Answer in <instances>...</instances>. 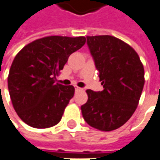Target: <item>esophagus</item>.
<instances>
[{
    "instance_id": "34e87169",
    "label": "esophagus",
    "mask_w": 160,
    "mask_h": 160,
    "mask_svg": "<svg viewBox=\"0 0 160 160\" xmlns=\"http://www.w3.org/2000/svg\"><path fill=\"white\" fill-rule=\"evenodd\" d=\"M81 90H83V88H78V87H76V88H75V91H81Z\"/></svg>"
}]
</instances>
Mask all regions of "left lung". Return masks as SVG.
<instances>
[{
	"instance_id": "8db88e82",
	"label": "left lung",
	"mask_w": 160,
	"mask_h": 160,
	"mask_svg": "<svg viewBox=\"0 0 160 160\" xmlns=\"http://www.w3.org/2000/svg\"><path fill=\"white\" fill-rule=\"evenodd\" d=\"M87 43L103 90H87L82 115L92 128L111 131L123 126L137 108L144 85L143 66L136 51L114 36H87Z\"/></svg>"
}]
</instances>
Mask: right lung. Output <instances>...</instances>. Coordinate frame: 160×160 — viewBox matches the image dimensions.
Wrapping results in <instances>:
<instances>
[{
  "label": "right lung",
  "mask_w": 160,
  "mask_h": 160,
  "mask_svg": "<svg viewBox=\"0 0 160 160\" xmlns=\"http://www.w3.org/2000/svg\"><path fill=\"white\" fill-rule=\"evenodd\" d=\"M85 42L84 36H47L30 42L15 57L8 90L15 111L27 125L46 128L60 121L74 88L56 83V75Z\"/></svg>",
  "instance_id": "1"
}]
</instances>
